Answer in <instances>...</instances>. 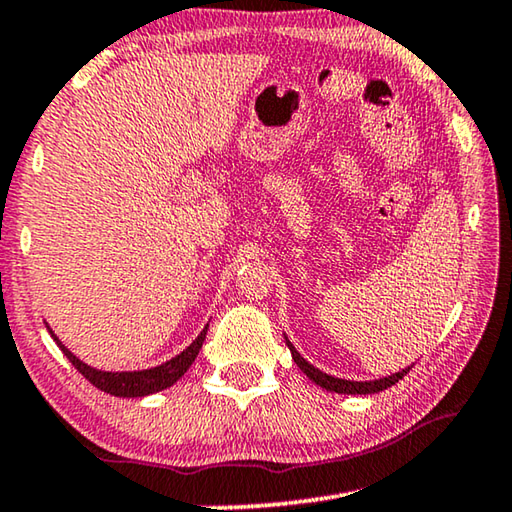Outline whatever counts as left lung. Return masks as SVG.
<instances>
[{
    "instance_id": "left-lung-1",
    "label": "left lung",
    "mask_w": 512,
    "mask_h": 512,
    "mask_svg": "<svg viewBox=\"0 0 512 512\" xmlns=\"http://www.w3.org/2000/svg\"><path fill=\"white\" fill-rule=\"evenodd\" d=\"M287 346H289V351H291V358H294V362L298 364L300 371H303L305 376L312 380V383H316V385L323 387V389H328V392H337V394H376V392H383V389L399 383V380L405 376V373L412 369V367H408V369H401L399 373H392V376H385V378H380V380H364V383H358V380H344V378L328 376V373H323L321 369L312 367V364L307 362L303 355L296 351L294 344H291L289 339H287Z\"/></svg>"
}]
</instances>
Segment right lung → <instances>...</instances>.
Here are the masks:
<instances>
[{
    "mask_svg": "<svg viewBox=\"0 0 512 512\" xmlns=\"http://www.w3.org/2000/svg\"><path fill=\"white\" fill-rule=\"evenodd\" d=\"M207 328H202L200 335L193 339L191 346H186L180 355H175V358H170L168 362L159 364V367H152V369H143V371H102V369H95L91 364L81 362L77 355H72L59 337L54 335V330L47 326L50 330L52 339L56 342V346L61 348L63 355L72 362V367H75L81 376H84L88 383L95 385L97 389H102V392H107L111 396H123V399H139V396H148L154 392H161V389H166L170 385H175L177 380H180L193 362H196L202 342H205L207 337Z\"/></svg>",
    "mask_w": 512,
    "mask_h": 512,
    "instance_id": "right-lung-1",
    "label": "right lung"
}]
</instances>
